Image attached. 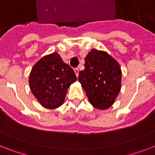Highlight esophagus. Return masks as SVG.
<instances>
[{
  "label": "esophagus",
  "instance_id": "obj_1",
  "mask_svg": "<svg viewBox=\"0 0 155 155\" xmlns=\"http://www.w3.org/2000/svg\"><path fill=\"white\" fill-rule=\"evenodd\" d=\"M74 71L75 74H76V76H77V77L78 76V73H79V70H78V68H75L74 69Z\"/></svg>",
  "mask_w": 155,
  "mask_h": 155
}]
</instances>
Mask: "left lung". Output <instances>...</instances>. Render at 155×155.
<instances>
[{
    "label": "left lung",
    "instance_id": "left-lung-1",
    "mask_svg": "<svg viewBox=\"0 0 155 155\" xmlns=\"http://www.w3.org/2000/svg\"><path fill=\"white\" fill-rule=\"evenodd\" d=\"M84 61V69L79 72V82L94 108L108 109L121 88L120 64L107 53L97 50H91Z\"/></svg>",
    "mask_w": 155,
    "mask_h": 155
}]
</instances>
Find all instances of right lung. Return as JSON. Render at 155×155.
Returning a JSON list of instances; mask_svg holds the SVG:
<instances>
[{
	"mask_svg": "<svg viewBox=\"0 0 155 155\" xmlns=\"http://www.w3.org/2000/svg\"><path fill=\"white\" fill-rule=\"evenodd\" d=\"M77 80L74 71L57 53L42 57L30 74L29 86L39 103L56 109L64 102L68 88Z\"/></svg>",
	"mask_w": 155,
	"mask_h": 155,
	"instance_id": "1",
	"label": "right lung"
}]
</instances>
